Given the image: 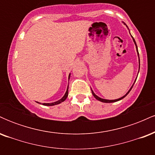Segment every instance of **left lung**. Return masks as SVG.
<instances>
[{"instance_id":"left-lung-1","label":"left lung","mask_w":155,"mask_h":155,"mask_svg":"<svg viewBox=\"0 0 155 155\" xmlns=\"http://www.w3.org/2000/svg\"><path fill=\"white\" fill-rule=\"evenodd\" d=\"M124 25H125V24H124ZM132 38H133V41H134V43H135V45H136V47L137 51H138V47H137V45H136V41H135V39L133 38V36H132ZM138 55H139V54H138ZM139 69H140V59H139ZM135 82H136V81H135ZM133 86L131 87V88L130 89V90H128V92H127V93L125 94V95H124V96H122V97H120V98L116 99V100H106V99H103V98H101V97H98V96H97V95H96L94 93V92L92 91V89H91V90H92V95H93L94 97H95V98L97 99V100H98L99 101H101V102H104V103H113V102H117V101H120V100H122V98H124V97H125V96L127 95V94H128L130 92L131 89L133 88Z\"/></svg>"}]
</instances>
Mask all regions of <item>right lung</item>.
I'll return each instance as SVG.
<instances>
[{"instance_id":"obj_1","label":"right lung","mask_w":155,"mask_h":155,"mask_svg":"<svg viewBox=\"0 0 155 155\" xmlns=\"http://www.w3.org/2000/svg\"><path fill=\"white\" fill-rule=\"evenodd\" d=\"M70 76H71V74H69V76H68V79H70ZM68 95V85L67 90H66V92H65V95H64L63 97H62V98L60 99V100L56 101V102H54V103H50V104H43V105H44V106H54V105H58V104H61L62 102H63V101L67 98ZM37 103H38V102H37ZM38 104H39V103H38Z\"/></svg>"}]
</instances>
